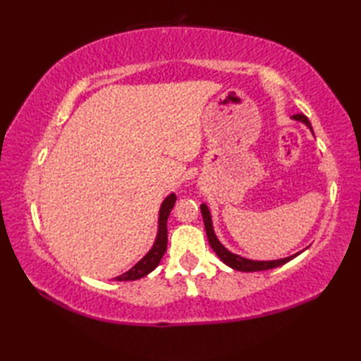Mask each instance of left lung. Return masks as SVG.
I'll return each instance as SVG.
<instances>
[{
  "instance_id": "8db88e82",
  "label": "left lung",
  "mask_w": 361,
  "mask_h": 361,
  "mask_svg": "<svg viewBox=\"0 0 361 361\" xmlns=\"http://www.w3.org/2000/svg\"><path fill=\"white\" fill-rule=\"evenodd\" d=\"M293 119L304 122V124L312 130L310 122H309L307 118L304 116V114H293ZM200 209H202V216H203V221H204L206 235H208V240H209L211 248L216 251V255L221 260H224V262L228 267L234 268V270H237V271H262V270H270V268H276V267H281L283 264H287L288 260H291V259L296 257L299 255V252H296V255H293V256L286 257V259H279V260H250V259H245V257H240V256H237V255H233L231 251H228L224 247V245L219 242L216 234H214L212 221H211V214H209L208 206L202 204Z\"/></svg>"
}]
</instances>
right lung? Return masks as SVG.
Instances as JSON below:
<instances>
[{
  "mask_svg": "<svg viewBox=\"0 0 361 361\" xmlns=\"http://www.w3.org/2000/svg\"><path fill=\"white\" fill-rule=\"evenodd\" d=\"M175 202H176V195L171 194L163 202V204H161L159 219H158V234H157V240H155V243H153L152 250L133 268H130L127 273L121 274L114 279L116 281H136L140 278H144L145 274H149L150 271H153L158 267L159 260L163 259L166 248H167V219H169V214H171V211L173 208Z\"/></svg>",
  "mask_w": 361,
  "mask_h": 361,
  "instance_id": "1",
  "label": "right lung"
}]
</instances>
